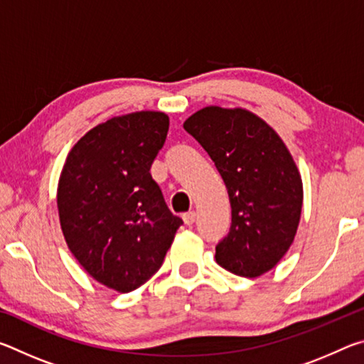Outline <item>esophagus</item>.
<instances>
[{"mask_svg":"<svg viewBox=\"0 0 364 364\" xmlns=\"http://www.w3.org/2000/svg\"><path fill=\"white\" fill-rule=\"evenodd\" d=\"M183 220H184V223H186L188 226H191L196 221V212L194 210H191V212H188V213H184L183 215Z\"/></svg>","mask_w":364,"mask_h":364,"instance_id":"obj_1","label":"esophagus"}]
</instances>
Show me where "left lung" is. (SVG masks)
Listing matches in <instances>:
<instances>
[{
  "instance_id": "left-lung-1",
  "label": "left lung",
  "mask_w": 364,
  "mask_h": 364,
  "mask_svg": "<svg viewBox=\"0 0 364 364\" xmlns=\"http://www.w3.org/2000/svg\"><path fill=\"white\" fill-rule=\"evenodd\" d=\"M223 178L231 228L215 260L244 278L274 268L297 234L304 184L281 136L247 109L208 106L183 123Z\"/></svg>"
}]
</instances>
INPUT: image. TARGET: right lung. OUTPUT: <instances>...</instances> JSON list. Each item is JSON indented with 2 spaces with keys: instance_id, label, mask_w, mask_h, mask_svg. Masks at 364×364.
I'll return each instance as SVG.
<instances>
[{
  "instance_id": "add662e5",
  "label": "right lung",
  "mask_w": 364,
  "mask_h": 364,
  "mask_svg": "<svg viewBox=\"0 0 364 364\" xmlns=\"http://www.w3.org/2000/svg\"><path fill=\"white\" fill-rule=\"evenodd\" d=\"M168 125L156 110L112 117L77 141L60 171L67 247L91 278L117 292L134 291L162 267L183 225L151 176Z\"/></svg>"
}]
</instances>
